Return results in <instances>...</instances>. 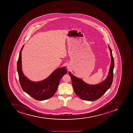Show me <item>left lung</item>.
Segmentation results:
<instances>
[{
  "mask_svg": "<svg viewBox=\"0 0 133 133\" xmlns=\"http://www.w3.org/2000/svg\"><path fill=\"white\" fill-rule=\"evenodd\" d=\"M108 48L111 54V62L108 75L105 80L96 85H90L82 79L77 77L69 72L71 76L72 85L76 95L80 99L88 101H95L100 98L105 94L111 85L113 79V70L114 68V59L111 48Z\"/></svg>",
  "mask_w": 133,
  "mask_h": 133,
  "instance_id": "8db88e82",
  "label": "left lung"
}]
</instances>
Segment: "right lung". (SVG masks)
<instances>
[{"mask_svg":"<svg viewBox=\"0 0 133 133\" xmlns=\"http://www.w3.org/2000/svg\"><path fill=\"white\" fill-rule=\"evenodd\" d=\"M22 48L17 63V70L20 85L24 91L33 98L39 101L46 100L51 97L55 93L62 76L66 74L65 67L58 68L44 80L32 81L24 74L22 68Z\"/></svg>","mask_w":133,"mask_h":133,"instance_id":"right-lung-1","label":"right lung"}]
</instances>
